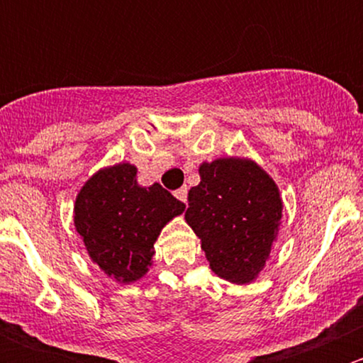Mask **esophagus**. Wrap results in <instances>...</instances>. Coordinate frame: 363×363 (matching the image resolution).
<instances>
[{
	"instance_id": "34e87169",
	"label": "esophagus",
	"mask_w": 363,
	"mask_h": 363,
	"mask_svg": "<svg viewBox=\"0 0 363 363\" xmlns=\"http://www.w3.org/2000/svg\"><path fill=\"white\" fill-rule=\"evenodd\" d=\"M174 195H175V199H179L181 202L186 203V200H188V188H186V186H182V188L175 189Z\"/></svg>"
}]
</instances>
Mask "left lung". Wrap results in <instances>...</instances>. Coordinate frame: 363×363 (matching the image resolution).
Instances as JSON below:
<instances>
[{"label": "left lung", "mask_w": 363, "mask_h": 363, "mask_svg": "<svg viewBox=\"0 0 363 363\" xmlns=\"http://www.w3.org/2000/svg\"><path fill=\"white\" fill-rule=\"evenodd\" d=\"M200 179L188 193L186 221L202 239V250L219 277L250 283L265 265L279 228V189L250 160L203 163Z\"/></svg>", "instance_id": "1"}]
</instances>
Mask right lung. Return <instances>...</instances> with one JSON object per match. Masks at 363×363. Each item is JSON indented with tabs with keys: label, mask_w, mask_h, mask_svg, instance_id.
I'll return each mask as SVG.
<instances>
[{
	"label": "right lung",
	"mask_w": 363,
	"mask_h": 363,
	"mask_svg": "<svg viewBox=\"0 0 363 363\" xmlns=\"http://www.w3.org/2000/svg\"><path fill=\"white\" fill-rule=\"evenodd\" d=\"M186 205L155 182L137 184V168L121 163L94 174L75 202V228L91 259L119 283L147 272L161 228Z\"/></svg>",
	"instance_id": "right-lung-1"
}]
</instances>
